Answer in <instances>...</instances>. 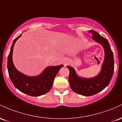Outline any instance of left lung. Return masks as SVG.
Here are the masks:
<instances>
[{
	"mask_svg": "<svg viewBox=\"0 0 122 122\" xmlns=\"http://www.w3.org/2000/svg\"><path fill=\"white\" fill-rule=\"evenodd\" d=\"M89 31L92 33V39L100 44L104 50V61L101 71L93 78H85L78 76L72 67L67 66L70 71L68 81L71 88L74 92L85 96L94 95L105 89L110 82L114 71L113 52L108 40L97 31Z\"/></svg>",
	"mask_w": 122,
	"mask_h": 122,
	"instance_id": "1",
	"label": "left lung"
}]
</instances>
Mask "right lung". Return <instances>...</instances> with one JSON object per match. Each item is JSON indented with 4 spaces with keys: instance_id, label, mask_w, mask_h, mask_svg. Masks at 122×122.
<instances>
[{
    "instance_id": "right-lung-1",
    "label": "right lung",
    "mask_w": 122,
    "mask_h": 122,
    "mask_svg": "<svg viewBox=\"0 0 122 122\" xmlns=\"http://www.w3.org/2000/svg\"><path fill=\"white\" fill-rule=\"evenodd\" d=\"M20 35L14 40L8 56L7 68L12 83L21 92L31 96H40L48 92L52 86L55 77L63 66H50L46 67L40 75L29 76L18 71L13 61V48Z\"/></svg>"
}]
</instances>
